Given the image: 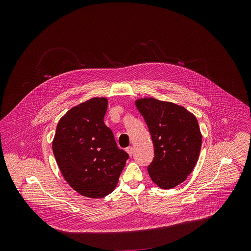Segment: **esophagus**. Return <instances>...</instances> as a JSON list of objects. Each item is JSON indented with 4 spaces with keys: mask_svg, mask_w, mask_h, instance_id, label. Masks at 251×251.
<instances>
[{
    "mask_svg": "<svg viewBox=\"0 0 251 251\" xmlns=\"http://www.w3.org/2000/svg\"><path fill=\"white\" fill-rule=\"evenodd\" d=\"M126 152L129 154V156H132V154H133V148H132V147L126 148Z\"/></svg>",
    "mask_w": 251,
    "mask_h": 251,
    "instance_id": "34e87169",
    "label": "esophagus"
}]
</instances>
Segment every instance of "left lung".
Instances as JSON below:
<instances>
[{
  "label": "left lung",
  "mask_w": 251,
  "mask_h": 251,
  "mask_svg": "<svg viewBox=\"0 0 251 251\" xmlns=\"http://www.w3.org/2000/svg\"><path fill=\"white\" fill-rule=\"evenodd\" d=\"M135 105L154 149L149 175L159 187L173 188L186 179L198 160L202 134L197 119L182 106L152 98L137 100Z\"/></svg>",
  "instance_id": "obj_1"
}]
</instances>
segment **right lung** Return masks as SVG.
<instances>
[{"label": "right lung", "mask_w": 251, "mask_h": 251, "mask_svg": "<svg viewBox=\"0 0 251 251\" xmlns=\"http://www.w3.org/2000/svg\"><path fill=\"white\" fill-rule=\"evenodd\" d=\"M107 104L106 98H93L72 107L59 121L52 142L63 177L89 198L110 194L129 157L103 122Z\"/></svg>", "instance_id": "add662e5"}]
</instances>
